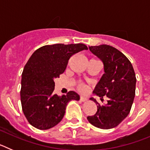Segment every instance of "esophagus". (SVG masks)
I'll return each mask as SVG.
<instances>
[{
    "instance_id": "34e87169",
    "label": "esophagus",
    "mask_w": 150,
    "mask_h": 150,
    "mask_svg": "<svg viewBox=\"0 0 150 150\" xmlns=\"http://www.w3.org/2000/svg\"><path fill=\"white\" fill-rule=\"evenodd\" d=\"M88 100V98H86V97H84V96H80V100H81V101H86V100Z\"/></svg>"
}]
</instances>
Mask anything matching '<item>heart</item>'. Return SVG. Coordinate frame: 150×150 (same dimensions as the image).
<instances>
[{"label": "heart", "instance_id": "b5f03b06", "mask_svg": "<svg viewBox=\"0 0 150 150\" xmlns=\"http://www.w3.org/2000/svg\"><path fill=\"white\" fill-rule=\"evenodd\" d=\"M79 89L81 90V91H84V90L86 89V86L84 84H79Z\"/></svg>", "mask_w": 150, "mask_h": 150}]
</instances>
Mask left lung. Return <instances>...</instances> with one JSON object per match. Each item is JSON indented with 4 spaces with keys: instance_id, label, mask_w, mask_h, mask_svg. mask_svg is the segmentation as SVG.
I'll list each match as a JSON object with an SVG mask.
<instances>
[{
    "instance_id": "obj_1",
    "label": "left lung",
    "mask_w": 150,
    "mask_h": 150,
    "mask_svg": "<svg viewBox=\"0 0 150 150\" xmlns=\"http://www.w3.org/2000/svg\"><path fill=\"white\" fill-rule=\"evenodd\" d=\"M90 51L104 64V74L94 89L100 98H108L100 105L94 98L97 112L87 117L92 125L101 129L115 128L129 114L135 95L136 76L133 66L125 55L109 45L88 46Z\"/></svg>"
}]
</instances>
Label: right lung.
Wrapping results in <instances>:
<instances>
[{"instance_id":"1","label":"right lung","mask_w":150,"mask_h":150,"mask_svg":"<svg viewBox=\"0 0 150 150\" xmlns=\"http://www.w3.org/2000/svg\"><path fill=\"white\" fill-rule=\"evenodd\" d=\"M84 50L88 47L83 43L46 45L28 61L22 74L21 103L24 115L34 128L46 130L55 126L63 119L68 102L79 100L74 91L62 96L54 94V79L64 72L72 55Z\"/></svg>"}]
</instances>
